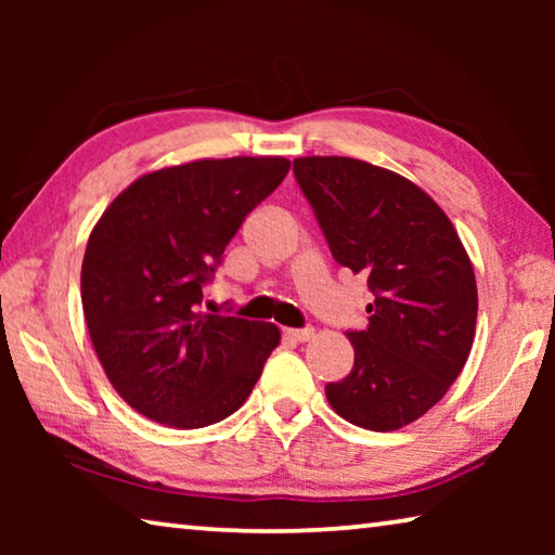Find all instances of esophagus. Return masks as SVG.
Listing matches in <instances>:
<instances>
[{
    "mask_svg": "<svg viewBox=\"0 0 555 555\" xmlns=\"http://www.w3.org/2000/svg\"><path fill=\"white\" fill-rule=\"evenodd\" d=\"M286 335H288L294 343H306V340H311V337H313L315 333H313V327H288Z\"/></svg>",
    "mask_w": 555,
    "mask_h": 555,
    "instance_id": "1",
    "label": "esophagus"
}]
</instances>
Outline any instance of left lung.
<instances>
[{
    "instance_id": "obj_1",
    "label": "left lung",
    "mask_w": 555,
    "mask_h": 555,
    "mask_svg": "<svg viewBox=\"0 0 555 555\" xmlns=\"http://www.w3.org/2000/svg\"><path fill=\"white\" fill-rule=\"evenodd\" d=\"M340 267L367 276V327L347 331L354 364L325 397L345 421L397 430L436 406L465 367L477 284L453 222L406 178L347 156L294 162Z\"/></svg>"
}]
</instances>
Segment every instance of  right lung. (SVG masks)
Masks as SVG:
<instances>
[{
	"label": "right lung",
	"instance_id": "1",
	"mask_svg": "<svg viewBox=\"0 0 555 555\" xmlns=\"http://www.w3.org/2000/svg\"><path fill=\"white\" fill-rule=\"evenodd\" d=\"M288 166L234 156L162 168L121 191L92 230L80 274L88 331L112 387L146 418L212 426L255 389L279 327L203 315V288Z\"/></svg>",
	"mask_w": 555,
	"mask_h": 555
}]
</instances>
